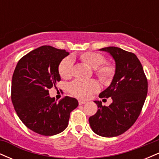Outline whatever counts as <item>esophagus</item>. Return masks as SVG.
<instances>
[{
  "mask_svg": "<svg viewBox=\"0 0 159 159\" xmlns=\"http://www.w3.org/2000/svg\"><path fill=\"white\" fill-rule=\"evenodd\" d=\"M78 103H79V105H84V104L87 103V102L83 101V100H78Z\"/></svg>",
  "mask_w": 159,
  "mask_h": 159,
  "instance_id": "obj_1",
  "label": "esophagus"
}]
</instances>
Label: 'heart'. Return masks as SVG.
I'll return each instance as SVG.
<instances>
[{
	"label": "heart",
	"instance_id": "1",
	"mask_svg": "<svg viewBox=\"0 0 159 159\" xmlns=\"http://www.w3.org/2000/svg\"><path fill=\"white\" fill-rule=\"evenodd\" d=\"M84 63L95 69L96 75L102 81L109 79L113 73L114 68L110 64H103L105 57L96 52H85L79 56ZM73 61L71 57H66L60 63L58 72L61 78L67 79L72 74ZM98 90V85L93 80L83 81L75 80L69 86V90L72 95L80 98H87Z\"/></svg>",
	"mask_w": 159,
	"mask_h": 159
}]
</instances>
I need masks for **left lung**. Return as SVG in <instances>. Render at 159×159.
Instances as JSON below:
<instances>
[{"label": "left lung", "instance_id": "8db88e82", "mask_svg": "<svg viewBox=\"0 0 159 159\" xmlns=\"http://www.w3.org/2000/svg\"><path fill=\"white\" fill-rule=\"evenodd\" d=\"M110 54L115 61V73L110 86L100 98H112L108 107L97 104L96 114L89 118L92 130L105 138L116 137L126 132L135 123L147 95L148 84L143 66L137 56L118 47L99 49Z\"/></svg>", "mask_w": 159, "mask_h": 159}]
</instances>
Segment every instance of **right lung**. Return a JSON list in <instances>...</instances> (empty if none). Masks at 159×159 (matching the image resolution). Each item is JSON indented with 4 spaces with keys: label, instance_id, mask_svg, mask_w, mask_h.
Returning a JSON list of instances; mask_svg holds the SVG:
<instances>
[{
    "label": "right lung",
    "instance_id": "obj_1",
    "mask_svg": "<svg viewBox=\"0 0 159 159\" xmlns=\"http://www.w3.org/2000/svg\"><path fill=\"white\" fill-rule=\"evenodd\" d=\"M50 45L34 49L19 60L12 79L11 98L16 114L29 129L45 136L59 134L68 126L76 98L65 96L57 102L48 89L61 81L58 66L68 56Z\"/></svg>",
    "mask_w": 159,
    "mask_h": 159
}]
</instances>
